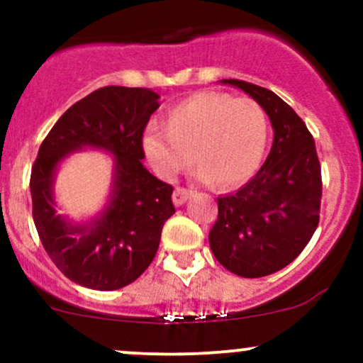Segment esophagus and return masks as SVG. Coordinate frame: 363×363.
<instances>
[{
    "label": "esophagus",
    "instance_id": "obj_1",
    "mask_svg": "<svg viewBox=\"0 0 363 363\" xmlns=\"http://www.w3.org/2000/svg\"><path fill=\"white\" fill-rule=\"evenodd\" d=\"M189 196H191V189H186V188H181V186H177L172 199H174V203L179 207V205L186 203V200H188Z\"/></svg>",
    "mask_w": 363,
    "mask_h": 363
}]
</instances>
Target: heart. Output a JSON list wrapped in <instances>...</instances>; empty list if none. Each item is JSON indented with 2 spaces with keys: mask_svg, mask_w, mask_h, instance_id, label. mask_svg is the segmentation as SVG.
Returning <instances> with one entry per match:
<instances>
[{
  "mask_svg": "<svg viewBox=\"0 0 363 363\" xmlns=\"http://www.w3.org/2000/svg\"><path fill=\"white\" fill-rule=\"evenodd\" d=\"M267 130L265 112L255 100L202 91L170 108L167 128L149 124L142 145L163 179H174L196 158L200 181L232 188L259 167Z\"/></svg>",
  "mask_w": 363,
  "mask_h": 363,
  "instance_id": "b5f03b06",
  "label": "heart"
}]
</instances>
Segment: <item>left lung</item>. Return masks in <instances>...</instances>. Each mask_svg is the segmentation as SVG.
Instances as JSON below:
<instances>
[{
  "instance_id": "8db88e82",
  "label": "left lung",
  "mask_w": 363,
  "mask_h": 363,
  "mask_svg": "<svg viewBox=\"0 0 363 363\" xmlns=\"http://www.w3.org/2000/svg\"><path fill=\"white\" fill-rule=\"evenodd\" d=\"M259 104L274 142L258 174L239 191L218 199L208 232L216 259L240 277H263L290 265L320 223L321 167L306 123L270 89L225 79Z\"/></svg>"
}]
</instances>
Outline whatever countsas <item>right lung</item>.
Returning <instances> with one entry per match:
<instances>
[{
    "instance_id": "right-lung-1",
    "label": "right lung",
    "mask_w": 363,
    "mask_h": 363,
    "mask_svg": "<svg viewBox=\"0 0 363 363\" xmlns=\"http://www.w3.org/2000/svg\"><path fill=\"white\" fill-rule=\"evenodd\" d=\"M158 98L145 87H100L72 105L40 145L29 181L33 221L50 259L80 286L112 291L133 283L155 259L175 212L174 188L142 164V138ZM82 147L116 156L113 196L96 220L72 225L55 212L52 182L59 161Z\"/></svg>"
}]
</instances>
